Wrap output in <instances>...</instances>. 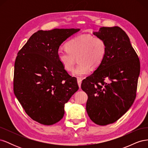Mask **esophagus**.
<instances>
[{"label":"esophagus","instance_id":"34e87169","mask_svg":"<svg viewBox=\"0 0 148 148\" xmlns=\"http://www.w3.org/2000/svg\"><path fill=\"white\" fill-rule=\"evenodd\" d=\"M82 79L81 78H77V82L78 84V86L79 88H81V84H82Z\"/></svg>","mask_w":148,"mask_h":148}]
</instances>
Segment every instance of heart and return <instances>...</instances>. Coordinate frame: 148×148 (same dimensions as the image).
I'll return each instance as SVG.
<instances>
[{
    "label": "heart",
    "mask_w": 148,
    "mask_h": 148,
    "mask_svg": "<svg viewBox=\"0 0 148 148\" xmlns=\"http://www.w3.org/2000/svg\"><path fill=\"white\" fill-rule=\"evenodd\" d=\"M107 53V44L104 39L91 35L82 34L71 38L66 44V49H60L57 57L65 70L73 69L78 57L79 64L73 71L76 77H83L90 68L96 69L104 60Z\"/></svg>",
    "instance_id": "heart-1"
}]
</instances>
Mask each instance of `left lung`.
<instances>
[{"instance_id":"left-lung-1","label":"left lung","mask_w":148,"mask_h":148,"mask_svg":"<svg viewBox=\"0 0 148 148\" xmlns=\"http://www.w3.org/2000/svg\"><path fill=\"white\" fill-rule=\"evenodd\" d=\"M93 34L102 38L107 53L94 73L83 80L86 111L94 123L107 125L130 108L136 95L140 63L126 33L119 26L101 27Z\"/></svg>"}]
</instances>
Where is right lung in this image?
<instances>
[{
  "mask_svg": "<svg viewBox=\"0 0 148 148\" xmlns=\"http://www.w3.org/2000/svg\"><path fill=\"white\" fill-rule=\"evenodd\" d=\"M79 29L39 30L18 52L13 91L25 112L45 125L63 118L64 106L79 89L57 57L62 43Z\"/></svg>",
  "mask_w": 148,
  "mask_h": 148,
  "instance_id": "1",
  "label": "right lung"
}]
</instances>
